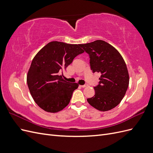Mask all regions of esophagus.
<instances>
[{
    "mask_svg": "<svg viewBox=\"0 0 153 153\" xmlns=\"http://www.w3.org/2000/svg\"><path fill=\"white\" fill-rule=\"evenodd\" d=\"M87 86H88V85H87V84H84V85H80V87H83V88L86 87H87Z\"/></svg>",
    "mask_w": 153,
    "mask_h": 153,
    "instance_id": "1",
    "label": "esophagus"
}]
</instances>
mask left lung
Wrapping results in <instances>:
<instances>
[{
	"instance_id": "obj_1",
	"label": "left lung",
	"mask_w": 153,
	"mask_h": 153,
	"mask_svg": "<svg viewBox=\"0 0 153 153\" xmlns=\"http://www.w3.org/2000/svg\"><path fill=\"white\" fill-rule=\"evenodd\" d=\"M88 53L92 73H101L95 94L87 100L97 110L108 111L121 102L129 85L128 69L121 55L112 45L102 40L80 45Z\"/></svg>"
}]
</instances>
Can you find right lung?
I'll list each match as a JSON object with an SVG mask.
<instances>
[{"label":"right lung","mask_w":153,"mask_h":153,"mask_svg":"<svg viewBox=\"0 0 153 153\" xmlns=\"http://www.w3.org/2000/svg\"><path fill=\"white\" fill-rule=\"evenodd\" d=\"M80 45L52 41L36 55L27 76L30 94L41 108L55 113L69 104L78 85L61 75L77 55L84 52Z\"/></svg>","instance_id":"right-lung-1"}]
</instances>
